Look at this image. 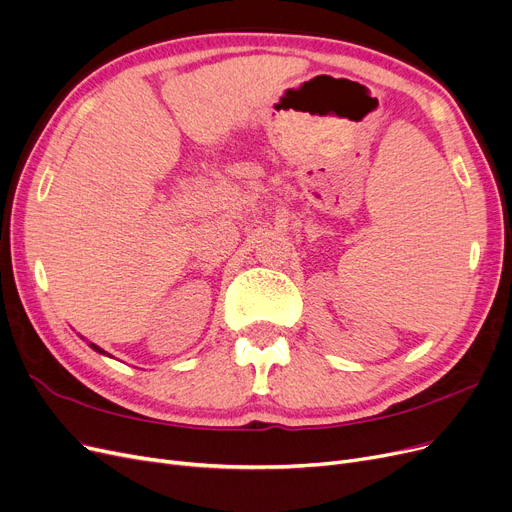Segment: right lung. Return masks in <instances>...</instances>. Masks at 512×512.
Returning <instances> with one entry per match:
<instances>
[{
	"label": "right lung",
	"mask_w": 512,
	"mask_h": 512,
	"mask_svg": "<svg viewBox=\"0 0 512 512\" xmlns=\"http://www.w3.org/2000/svg\"><path fill=\"white\" fill-rule=\"evenodd\" d=\"M90 347H92V349H94V351H98V353H104V355H108V353H106V351H104V349H102V347H98V345H96V343H90Z\"/></svg>",
	"instance_id": "right-lung-1"
}]
</instances>
